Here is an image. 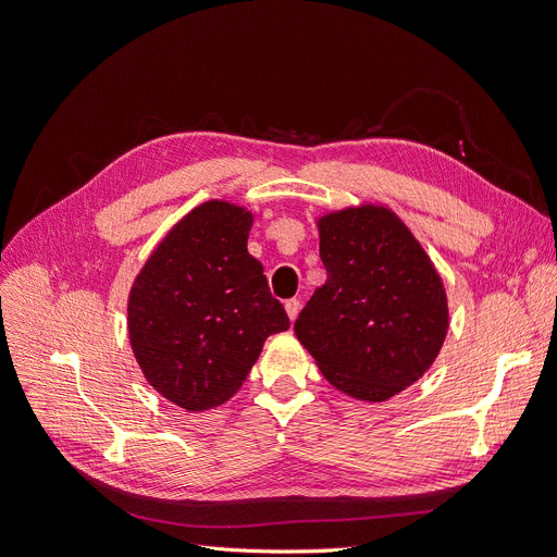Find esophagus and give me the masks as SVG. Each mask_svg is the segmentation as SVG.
I'll use <instances>...</instances> for the list:
<instances>
[{
    "label": "esophagus",
    "mask_w": 557,
    "mask_h": 557,
    "mask_svg": "<svg viewBox=\"0 0 557 557\" xmlns=\"http://www.w3.org/2000/svg\"><path fill=\"white\" fill-rule=\"evenodd\" d=\"M299 308H301V304L297 301V299H287L285 301V312H287V317H289V320H297V314H299Z\"/></svg>",
    "instance_id": "esophagus-1"
}]
</instances>
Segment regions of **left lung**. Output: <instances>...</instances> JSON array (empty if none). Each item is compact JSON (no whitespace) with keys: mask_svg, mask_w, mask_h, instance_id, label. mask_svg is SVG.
Wrapping results in <instances>:
<instances>
[{"mask_svg":"<svg viewBox=\"0 0 557 557\" xmlns=\"http://www.w3.org/2000/svg\"><path fill=\"white\" fill-rule=\"evenodd\" d=\"M326 283L295 322L324 379L379 404L429 372L446 331V289L392 208L360 203L317 218Z\"/></svg>","mask_w":557,"mask_h":557,"instance_id":"8db88e82","label":"left lung"}]
</instances>
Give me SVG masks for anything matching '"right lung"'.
<instances>
[{"label":"right lung","mask_w":557,"mask_h":557,"mask_svg":"<svg viewBox=\"0 0 557 557\" xmlns=\"http://www.w3.org/2000/svg\"><path fill=\"white\" fill-rule=\"evenodd\" d=\"M251 210L210 199L178 220L128 293L131 349L147 383L188 412L226 404L270 335L289 329L247 251Z\"/></svg>","instance_id":"1"}]
</instances>
